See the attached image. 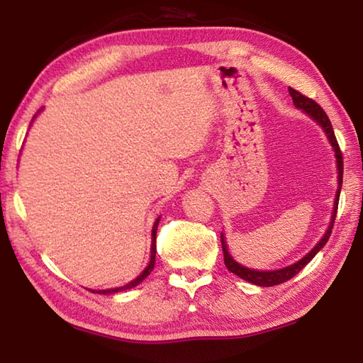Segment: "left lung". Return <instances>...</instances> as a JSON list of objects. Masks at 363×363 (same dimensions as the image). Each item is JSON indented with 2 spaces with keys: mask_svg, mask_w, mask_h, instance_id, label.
I'll return each mask as SVG.
<instances>
[{
  "mask_svg": "<svg viewBox=\"0 0 363 363\" xmlns=\"http://www.w3.org/2000/svg\"><path fill=\"white\" fill-rule=\"evenodd\" d=\"M288 91H290V96L293 97V102L294 106H296L298 108H303L304 112L312 116L318 125H320L325 133L328 134V140L330 144L333 145L335 149V153H336V163H337V192H336V200H335V210H333V216H331V224L328 227L327 233H325L323 238L320 242H318L314 248H312V251H309L303 259L291 264V266H288L285 269H279V270H270V272H261V270H251L248 267H243L240 266V264L235 262L232 259V256L229 255V251H227V245H225V240H224V235L220 233V243H223V253H224V264L225 267L230 270L232 274L238 275V277L250 281V284H255V285H259V286H274V285H280L284 284V281L293 279L294 275H296L301 269H303L307 262H309L312 257H314L318 251H320V248H323V245L328 242V238L331 235V229H333V223H335V218H336V210H337V201H340V194H341V186H342V153H341V149H340V144H337L336 140V136H335V131H333V126H331L330 123V118L328 115L325 113V110L318 106V104L311 99V97H307L304 94H301L299 91L293 89V88H288Z\"/></svg>",
  "mask_w": 363,
  "mask_h": 363,
  "instance_id": "8db88e82",
  "label": "left lung"
}]
</instances>
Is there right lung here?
Here are the masks:
<instances>
[{"label":"right lung","instance_id":"add662e5","mask_svg":"<svg viewBox=\"0 0 363 363\" xmlns=\"http://www.w3.org/2000/svg\"><path fill=\"white\" fill-rule=\"evenodd\" d=\"M158 220H160V218L155 220V224H153V229H152V247H150V262H149V266L145 267V270L143 274L139 275L138 279H134L133 281H130V284L128 285H125V286H118V288H112V290H97V291H94V290H89V291H93V293H99V294H110V293H118V291H123V290H130V288H133V286H136V285H139L140 281H143L147 275H149L152 270H153V266H155V255H157V229H158Z\"/></svg>","mask_w":363,"mask_h":363}]
</instances>
